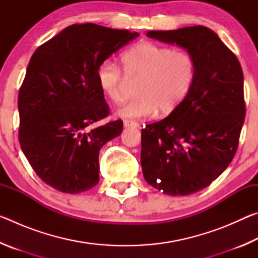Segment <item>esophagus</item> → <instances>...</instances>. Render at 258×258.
<instances>
[{
    "label": "esophagus",
    "mask_w": 258,
    "mask_h": 258,
    "mask_svg": "<svg viewBox=\"0 0 258 258\" xmlns=\"http://www.w3.org/2000/svg\"><path fill=\"white\" fill-rule=\"evenodd\" d=\"M124 126H125V127H138L139 123H138V121H135V120H132V119H125L124 120Z\"/></svg>",
    "instance_id": "34e87169"
}]
</instances>
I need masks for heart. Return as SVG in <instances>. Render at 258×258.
I'll return each instance as SVG.
<instances>
[{"label": "heart", "instance_id": "obj_1", "mask_svg": "<svg viewBox=\"0 0 258 258\" xmlns=\"http://www.w3.org/2000/svg\"><path fill=\"white\" fill-rule=\"evenodd\" d=\"M121 68L115 61L104 60L97 69L101 92L112 102L124 100L127 80L138 81L139 97L126 103L118 113L126 118L168 115L189 93L196 77V62L184 51H174L152 42H140L121 54Z\"/></svg>", "mask_w": 258, "mask_h": 258}]
</instances>
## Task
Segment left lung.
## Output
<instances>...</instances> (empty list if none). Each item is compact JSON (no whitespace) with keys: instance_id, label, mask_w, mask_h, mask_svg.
Returning <instances> with one entry per match:
<instances>
[{"instance_id":"obj_1","label":"left lung","mask_w":258,"mask_h":258,"mask_svg":"<svg viewBox=\"0 0 258 258\" xmlns=\"http://www.w3.org/2000/svg\"><path fill=\"white\" fill-rule=\"evenodd\" d=\"M147 35L184 47L195 59L196 77L171 115L142 128L143 176L166 195H192L216 180L237 152L246 115L242 69L205 26Z\"/></svg>"}]
</instances>
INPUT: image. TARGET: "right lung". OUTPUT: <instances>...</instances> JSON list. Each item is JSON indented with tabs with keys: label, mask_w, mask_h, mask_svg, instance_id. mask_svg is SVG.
<instances>
[{
	"label": "right lung",
	"mask_w": 258,
	"mask_h": 258,
	"mask_svg": "<svg viewBox=\"0 0 258 258\" xmlns=\"http://www.w3.org/2000/svg\"><path fill=\"white\" fill-rule=\"evenodd\" d=\"M138 33L95 24L68 26L30 58L18 95L19 143L35 173L64 194L99 182V152L123 120L98 125L110 109L97 81L99 64Z\"/></svg>",
	"instance_id": "1"
}]
</instances>
